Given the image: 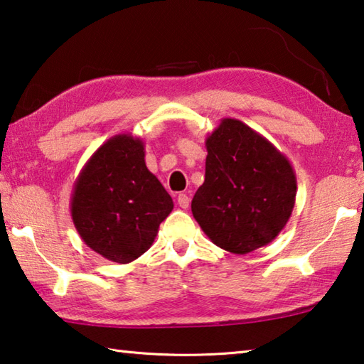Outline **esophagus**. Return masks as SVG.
<instances>
[{
  "label": "esophagus",
  "instance_id": "esophagus-1",
  "mask_svg": "<svg viewBox=\"0 0 364 364\" xmlns=\"http://www.w3.org/2000/svg\"><path fill=\"white\" fill-rule=\"evenodd\" d=\"M177 205L181 206L182 209H187L188 205H190L188 195H187V193H178V196H177Z\"/></svg>",
  "mask_w": 364,
  "mask_h": 364
}]
</instances>
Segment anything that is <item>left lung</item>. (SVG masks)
Listing matches in <instances>:
<instances>
[{
  "label": "left lung",
  "instance_id": "left-lung-1",
  "mask_svg": "<svg viewBox=\"0 0 364 364\" xmlns=\"http://www.w3.org/2000/svg\"><path fill=\"white\" fill-rule=\"evenodd\" d=\"M205 182L192 213L215 246L232 254L252 252L278 237L297 193L289 159L243 121L220 119L206 137Z\"/></svg>",
  "mask_w": 364,
  "mask_h": 364
}]
</instances>
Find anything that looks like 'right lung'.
Here are the masks:
<instances>
[{
    "mask_svg": "<svg viewBox=\"0 0 364 364\" xmlns=\"http://www.w3.org/2000/svg\"><path fill=\"white\" fill-rule=\"evenodd\" d=\"M140 137L117 134L102 144L73 183L70 213L81 240L112 262L150 250L174 203L145 164Z\"/></svg>",
    "mask_w": 364,
    "mask_h": 364,
    "instance_id": "obj_1",
    "label": "right lung"
}]
</instances>
